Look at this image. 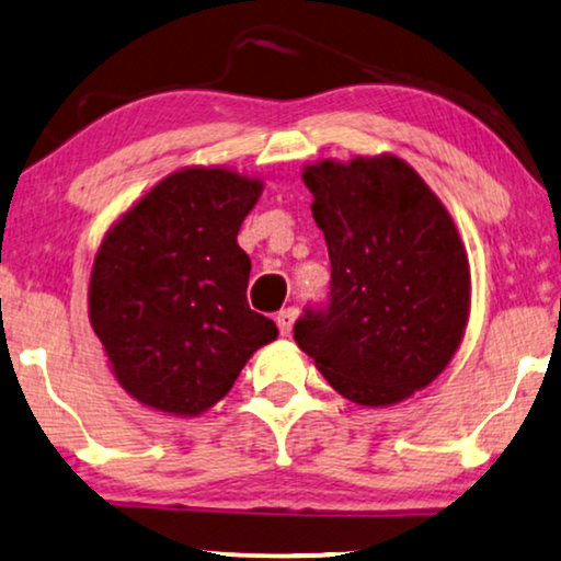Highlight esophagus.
<instances>
[{
    "label": "esophagus",
    "mask_w": 561,
    "mask_h": 561,
    "mask_svg": "<svg viewBox=\"0 0 561 561\" xmlns=\"http://www.w3.org/2000/svg\"><path fill=\"white\" fill-rule=\"evenodd\" d=\"M297 318V310L295 307H287V310H282L277 314V325H279V333L282 335H289L291 333V322Z\"/></svg>",
    "instance_id": "obj_1"
}]
</instances>
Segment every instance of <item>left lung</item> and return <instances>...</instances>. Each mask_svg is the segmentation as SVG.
Masks as SVG:
<instances>
[{
    "instance_id": "8db88e82",
    "label": "left lung",
    "mask_w": 561,
    "mask_h": 561,
    "mask_svg": "<svg viewBox=\"0 0 561 561\" xmlns=\"http://www.w3.org/2000/svg\"><path fill=\"white\" fill-rule=\"evenodd\" d=\"M330 254V299L295 341L341 397L391 407L430 386L460 348L468 251L427 183L393 154L302 170Z\"/></svg>"
}]
</instances>
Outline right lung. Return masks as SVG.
Returning <instances> with one entry per match:
<instances>
[{
	"label": "right lung",
	"mask_w": 561,
	"mask_h": 561,
	"mask_svg": "<svg viewBox=\"0 0 561 561\" xmlns=\"http://www.w3.org/2000/svg\"><path fill=\"white\" fill-rule=\"evenodd\" d=\"M264 183L226 168L160 180L101 241L89 318L122 389L157 412L198 416L279 335L249 307L236 236Z\"/></svg>",
	"instance_id": "1"
}]
</instances>
